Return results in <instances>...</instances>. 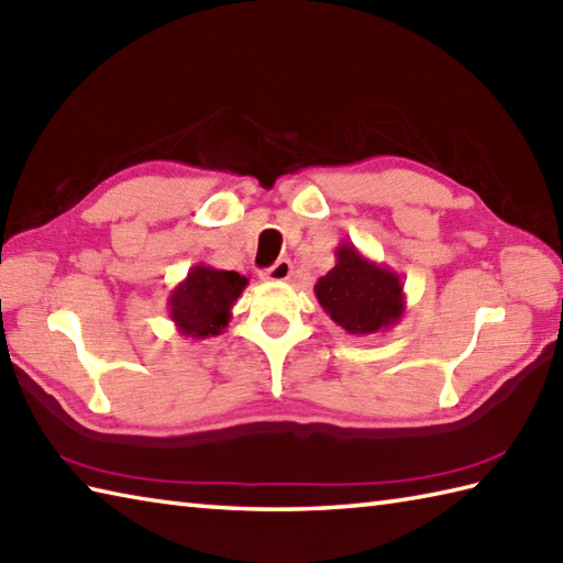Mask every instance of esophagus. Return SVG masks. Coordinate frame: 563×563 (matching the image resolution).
Masks as SVG:
<instances>
[{
    "instance_id": "34e87169",
    "label": "esophagus",
    "mask_w": 563,
    "mask_h": 563,
    "mask_svg": "<svg viewBox=\"0 0 563 563\" xmlns=\"http://www.w3.org/2000/svg\"><path fill=\"white\" fill-rule=\"evenodd\" d=\"M290 275H292V263L283 258V261L275 263L273 268L263 273V278L271 280V283H285V280H290Z\"/></svg>"
}]
</instances>
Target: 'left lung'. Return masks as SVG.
Here are the masks:
<instances>
[{"label": "left lung", "mask_w": 563, "mask_h": 563, "mask_svg": "<svg viewBox=\"0 0 563 563\" xmlns=\"http://www.w3.org/2000/svg\"><path fill=\"white\" fill-rule=\"evenodd\" d=\"M336 263L314 283L317 302L336 327L354 336L388 332L405 314V285L385 263L371 261L341 241Z\"/></svg>", "instance_id": "8db88e82"}]
</instances>
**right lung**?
Returning <instances> with one entry per match:
<instances>
[{
  "mask_svg": "<svg viewBox=\"0 0 563 563\" xmlns=\"http://www.w3.org/2000/svg\"><path fill=\"white\" fill-rule=\"evenodd\" d=\"M246 285L249 278L236 271L197 263L168 295V314L178 334L192 341L222 334Z\"/></svg>",
  "mask_w": 563,
  "mask_h": 563,
  "instance_id": "obj_1",
  "label": "right lung"
}]
</instances>
